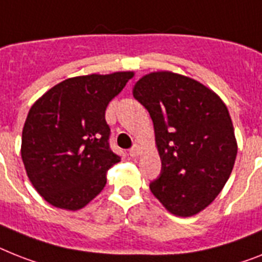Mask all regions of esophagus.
Listing matches in <instances>:
<instances>
[{"label": "esophagus", "instance_id": "obj_1", "mask_svg": "<svg viewBox=\"0 0 262 262\" xmlns=\"http://www.w3.org/2000/svg\"><path fill=\"white\" fill-rule=\"evenodd\" d=\"M140 154H142V151H140V147H138V146L133 147V148L129 150V155H131V157H133V158L139 157Z\"/></svg>", "mask_w": 262, "mask_h": 262}]
</instances>
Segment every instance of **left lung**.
<instances>
[{
	"label": "left lung",
	"mask_w": 262,
	"mask_h": 262,
	"mask_svg": "<svg viewBox=\"0 0 262 262\" xmlns=\"http://www.w3.org/2000/svg\"><path fill=\"white\" fill-rule=\"evenodd\" d=\"M133 95L152 119L162 162L151 193L177 217L201 213L221 193L237 157L228 107L213 90L170 71L142 76Z\"/></svg>",
	"instance_id": "8db88e82"
}]
</instances>
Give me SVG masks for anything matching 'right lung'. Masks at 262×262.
Returning a JSON list of instances; mask_svg holds the SVG:
<instances>
[{"mask_svg": "<svg viewBox=\"0 0 262 262\" xmlns=\"http://www.w3.org/2000/svg\"><path fill=\"white\" fill-rule=\"evenodd\" d=\"M134 75L69 77L30 107L21 158L28 178L49 205L80 210L104 189L107 171L120 162L108 143L105 110Z\"/></svg>", "mask_w": 262, "mask_h": 262, "instance_id": "add662e5", "label": "right lung"}]
</instances>
